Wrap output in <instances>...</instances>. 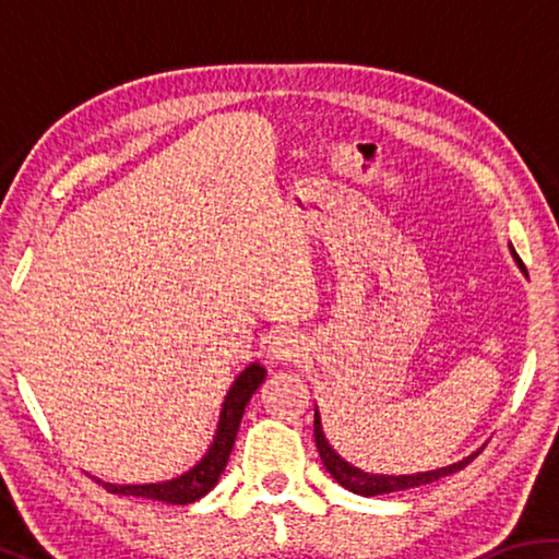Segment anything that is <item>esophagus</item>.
<instances>
[{
  "mask_svg": "<svg viewBox=\"0 0 559 559\" xmlns=\"http://www.w3.org/2000/svg\"><path fill=\"white\" fill-rule=\"evenodd\" d=\"M269 353L271 357L276 359V362H298L306 353V345H302V340L293 333H278L276 337L271 340L269 345Z\"/></svg>",
  "mask_w": 559,
  "mask_h": 559,
  "instance_id": "esophagus-1",
  "label": "esophagus"
}]
</instances>
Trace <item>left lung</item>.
I'll list each match as a JSON object with an SVG mask.
<instances>
[{
	"label": "left lung",
	"instance_id": "8db88e82",
	"mask_svg": "<svg viewBox=\"0 0 559 559\" xmlns=\"http://www.w3.org/2000/svg\"><path fill=\"white\" fill-rule=\"evenodd\" d=\"M513 251V259L520 269L525 271L523 261L518 259L515 249ZM313 431H316V447L320 453V461H323V466L328 468L330 476H333L340 486L353 490L357 496H384V493H396V490H409L416 486H427L433 484V480H439L443 476H451V473H456L461 468H466L468 463L478 456V451H473L471 456H466L459 463H451V466H443V468H433V471H424V473H412V476H384V473H365L355 468L353 463H347L345 459H340V453H335V449L330 447L325 433H323V424H320V414L316 409V424H313Z\"/></svg>",
	"mask_w": 559,
	"mask_h": 559
}]
</instances>
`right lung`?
Listing matches in <instances>:
<instances>
[{"instance_id": "1", "label": "right lung", "mask_w": 559, "mask_h": 559, "mask_svg": "<svg viewBox=\"0 0 559 559\" xmlns=\"http://www.w3.org/2000/svg\"><path fill=\"white\" fill-rule=\"evenodd\" d=\"M266 380V370L259 362H251L246 370L236 377L229 392L224 396L222 412H219V424H216V433L206 449L204 456L194 463L192 468L185 471L182 476L163 480V484H145V486H118V484H106V480L96 478L98 484L108 493L118 496H135V498H150V500H163V503L173 506H187L200 500L202 496L210 493L216 486V480L226 468V461H229V453L234 449L236 431H239L241 416L246 404L253 396V392Z\"/></svg>"}]
</instances>
